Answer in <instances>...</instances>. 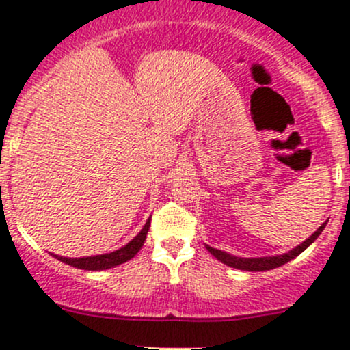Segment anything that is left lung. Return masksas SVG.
I'll return each mask as SVG.
<instances>
[{
	"label": "left lung",
	"mask_w": 350,
	"mask_h": 350,
	"mask_svg": "<svg viewBox=\"0 0 350 350\" xmlns=\"http://www.w3.org/2000/svg\"><path fill=\"white\" fill-rule=\"evenodd\" d=\"M327 223H323L322 226H319V230L315 231L312 237H308L307 240L301 241L299 246L290 250L288 253H283V255H277V256H260V258H241V256H234L230 255V253L221 252V250H216L213 246L206 245V250L215 256L216 260L228 265L231 268H238V270H245V271H265V270H273V268L282 267V265L288 263L290 260H293L295 256H299L301 252L308 248L315 240L319 238V234L322 233V230L325 228Z\"/></svg>",
	"instance_id": "8db88e82"
}]
</instances>
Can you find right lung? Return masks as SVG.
Here are the masks:
<instances>
[{"mask_svg":"<svg viewBox=\"0 0 350 350\" xmlns=\"http://www.w3.org/2000/svg\"><path fill=\"white\" fill-rule=\"evenodd\" d=\"M149 226H150V218L147 219L144 226H142V230L139 231V233L135 234L127 245H124L122 248L116 250V252L104 253V255L82 256V258H67V256H60V255H53V256L57 260H60V262L70 265V267L80 268V270H90V271L107 270V268H113L117 267V265L126 263L137 255V252L142 248V245H144Z\"/></svg>","mask_w":350,"mask_h":350,"instance_id":"1","label":"right lung"}]
</instances>
